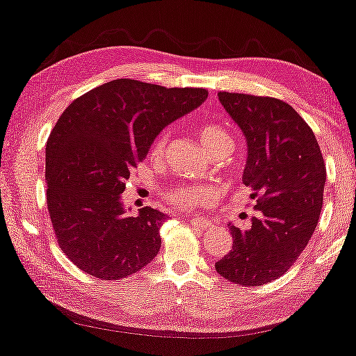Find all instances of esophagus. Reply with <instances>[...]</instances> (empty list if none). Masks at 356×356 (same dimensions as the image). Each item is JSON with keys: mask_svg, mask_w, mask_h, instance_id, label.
<instances>
[{"mask_svg": "<svg viewBox=\"0 0 356 356\" xmlns=\"http://www.w3.org/2000/svg\"><path fill=\"white\" fill-rule=\"evenodd\" d=\"M191 225L193 227H197V229H202V231H207V229H210V227H213L211 222L205 220V218H192Z\"/></svg>", "mask_w": 356, "mask_h": 356, "instance_id": "34e87169", "label": "esophagus"}]
</instances>
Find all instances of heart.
<instances>
[{
    "label": "heart",
    "mask_w": 356,
    "mask_h": 356,
    "mask_svg": "<svg viewBox=\"0 0 356 356\" xmlns=\"http://www.w3.org/2000/svg\"><path fill=\"white\" fill-rule=\"evenodd\" d=\"M170 131L164 130L153 143V154L163 156L165 151V146L169 143ZM198 136H200L202 143L205 145L207 151L211 149H226L231 151L234 146L233 136L229 135L225 127L218 125V123H203L198 130ZM169 202L181 208H197L200 205H205L213 198V191L208 187H179L169 192Z\"/></svg>",
    "instance_id": "b5f03b06"
}]
</instances>
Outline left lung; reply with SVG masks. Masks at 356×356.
<instances>
[{"instance_id": "obj_1", "label": "left lung", "mask_w": 356, "mask_h": 356, "mask_svg": "<svg viewBox=\"0 0 356 356\" xmlns=\"http://www.w3.org/2000/svg\"><path fill=\"white\" fill-rule=\"evenodd\" d=\"M218 97L248 141L243 182L257 198V213L243 227L229 225L233 249L215 268L234 285H265L295 264L314 233L324 202V158L290 104L226 91Z\"/></svg>"}]
</instances>
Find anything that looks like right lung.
Returning <instances> with one entry per match:
<instances>
[{
    "label": "right lung",
    "instance_id": "1",
    "mask_svg": "<svg viewBox=\"0 0 356 356\" xmlns=\"http://www.w3.org/2000/svg\"><path fill=\"white\" fill-rule=\"evenodd\" d=\"M208 97L203 88L113 79L74 99L45 148L47 207L60 249L101 280H120L159 252L165 215L127 216L120 193L164 127Z\"/></svg>",
    "mask_w": 356,
    "mask_h": 356
}]
</instances>
